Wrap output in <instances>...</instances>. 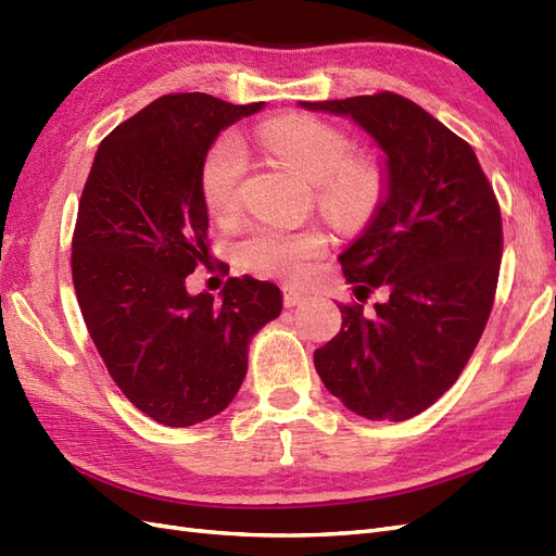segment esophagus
<instances>
[{
	"label": "esophagus",
	"mask_w": 556,
	"mask_h": 556,
	"mask_svg": "<svg viewBox=\"0 0 556 556\" xmlns=\"http://www.w3.org/2000/svg\"><path fill=\"white\" fill-rule=\"evenodd\" d=\"M304 301H306L304 292L292 288V285H285V288H282V304H285V308H294L299 304H304Z\"/></svg>",
	"instance_id": "obj_1"
}]
</instances>
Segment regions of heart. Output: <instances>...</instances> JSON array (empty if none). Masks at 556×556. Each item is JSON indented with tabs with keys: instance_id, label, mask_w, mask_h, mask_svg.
Here are the masks:
<instances>
[{
	"instance_id": "obj_1",
	"label": "heart",
	"mask_w": 556,
	"mask_h": 556,
	"mask_svg": "<svg viewBox=\"0 0 556 556\" xmlns=\"http://www.w3.org/2000/svg\"><path fill=\"white\" fill-rule=\"evenodd\" d=\"M257 141L296 174L315 185L317 206L341 229H359L371 220L384 192V176L371 157H350L348 134L319 117L285 113L257 127ZM248 172L245 146L233 134L217 139L201 162L199 188L215 217H229L239 206ZM325 252V237L315 229L290 231L257 225L239 243V255L252 271L296 278L311 257Z\"/></svg>"
}]
</instances>
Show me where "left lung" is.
<instances>
[{"mask_svg":"<svg viewBox=\"0 0 556 556\" xmlns=\"http://www.w3.org/2000/svg\"><path fill=\"white\" fill-rule=\"evenodd\" d=\"M299 106L350 117L382 150L380 206L339 260L359 301L380 285L390 296L371 313L341 304V331L313 359L345 408L401 422L450 390L484 331L503 248L498 201L473 148L406 97Z\"/></svg>","mask_w":556,"mask_h":556,"instance_id":"1","label":"left lung"}]
</instances>
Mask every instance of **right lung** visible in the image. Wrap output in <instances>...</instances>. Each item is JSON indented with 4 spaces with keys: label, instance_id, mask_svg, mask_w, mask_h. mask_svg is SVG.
Here are the masks:
<instances>
[{
    "label": "right lung",
    "instance_id": "1",
    "mask_svg": "<svg viewBox=\"0 0 556 556\" xmlns=\"http://www.w3.org/2000/svg\"><path fill=\"white\" fill-rule=\"evenodd\" d=\"M262 109L164 94L99 143L80 194L72 276L83 319L113 382L166 427L223 413L252 336L282 311L266 280L229 278L220 301L185 285L211 262L201 162L223 129Z\"/></svg>",
    "mask_w": 556,
    "mask_h": 556
}]
</instances>
